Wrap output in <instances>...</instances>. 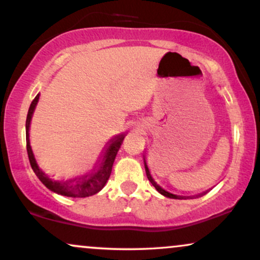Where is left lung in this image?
Returning <instances> with one entry per match:
<instances>
[{
  "mask_svg": "<svg viewBox=\"0 0 260 260\" xmlns=\"http://www.w3.org/2000/svg\"><path fill=\"white\" fill-rule=\"evenodd\" d=\"M145 159H147V156H145V155H143V160H144L145 174H147L148 180L150 181V183L153 184V186H154L155 188H156L157 192H159L160 194H162L164 197H166V198H171V199H194V198H199V197H202V196L207 194V193H208V190H205V192L201 193V194H196V196H178V194H174V193H170V192H168V190L164 189V188L161 187L160 184H157V183H156V181L154 180L153 176H151V174H150V170H149V168H148L147 160H145Z\"/></svg>",
  "mask_w": 260,
  "mask_h": 260,
  "instance_id": "8db88e82",
  "label": "left lung"
}]
</instances>
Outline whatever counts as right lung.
Returning <instances> with one entry per match:
<instances>
[{"instance_id": "add662e5", "label": "right lung", "mask_w": 260, "mask_h": 260, "mask_svg": "<svg viewBox=\"0 0 260 260\" xmlns=\"http://www.w3.org/2000/svg\"><path fill=\"white\" fill-rule=\"evenodd\" d=\"M39 96L40 95L38 94L30 104L25 122L26 151H28L29 161H30L31 169L34 170L35 175L38 176L39 180L43 182L45 187L49 188L53 193H57V194L72 197V198H85V197H90L99 193L106 184L110 175H111L113 161H115L118 149H120L122 142H123L124 137H126V133H120L113 136L106 143V145L104 147L101 154L98 156L92 168L88 172H85L84 175L76 178H71V180L67 181L52 180L40 169L30 145V133H29V131H30V123L35 107H37L39 103Z\"/></svg>"}]
</instances>
